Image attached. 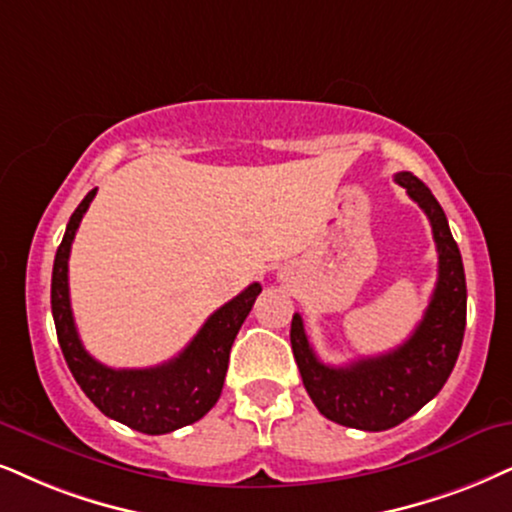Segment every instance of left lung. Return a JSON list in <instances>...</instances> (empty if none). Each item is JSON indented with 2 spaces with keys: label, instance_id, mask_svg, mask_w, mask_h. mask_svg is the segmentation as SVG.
Segmentation results:
<instances>
[{
  "label": "left lung",
  "instance_id": "8db88e82",
  "mask_svg": "<svg viewBox=\"0 0 512 512\" xmlns=\"http://www.w3.org/2000/svg\"><path fill=\"white\" fill-rule=\"evenodd\" d=\"M394 181L428 215L439 257L435 293L416 331L404 345L380 357L357 359L349 366H326L309 345L302 316L295 314L290 323V345L304 390L316 409L333 423L368 432L404 423L442 390L461 352L468 309L461 250L451 236L442 205L411 172H399Z\"/></svg>",
  "mask_w": 512,
  "mask_h": 512
}]
</instances>
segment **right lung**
<instances>
[{
	"mask_svg": "<svg viewBox=\"0 0 512 512\" xmlns=\"http://www.w3.org/2000/svg\"><path fill=\"white\" fill-rule=\"evenodd\" d=\"M94 196L96 189L77 205L56 250L51 271V314L58 345L77 385L94 401L96 409L144 435H165L196 423L217 404L229 368L231 345L257 295L262 293V286L250 283L241 295L219 307L203 323L196 338L165 364L151 368L103 366L84 349L77 335L68 290L70 245Z\"/></svg>",
	"mask_w": 512,
	"mask_h": 512,
	"instance_id": "obj_1",
	"label": "right lung"
}]
</instances>
